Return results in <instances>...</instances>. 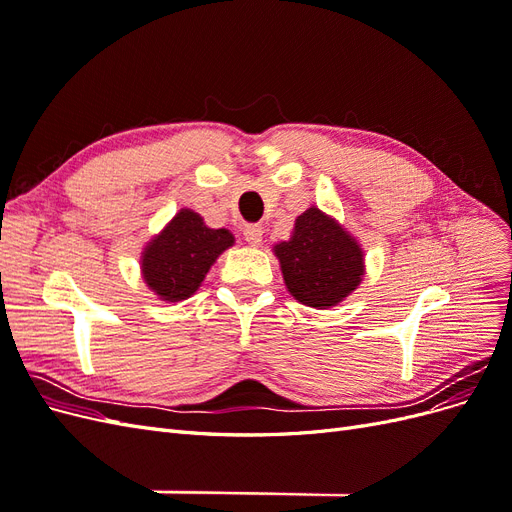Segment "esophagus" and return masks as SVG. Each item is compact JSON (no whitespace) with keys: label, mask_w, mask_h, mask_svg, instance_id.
<instances>
[{"label":"esophagus","mask_w":512,"mask_h":512,"mask_svg":"<svg viewBox=\"0 0 512 512\" xmlns=\"http://www.w3.org/2000/svg\"><path fill=\"white\" fill-rule=\"evenodd\" d=\"M243 239L250 245H260L262 241V226L260 224H247L243 228Z\"/></svg>","instance_id":"esophagus-1"}]
</instances>
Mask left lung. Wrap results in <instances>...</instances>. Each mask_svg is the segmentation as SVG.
Instances as JSON below:
<instances>
[{"label":"left lung","instance_id":"8db88e82","mask_svg":"<svg viewBox=\"0 0 512 512\" xmlns=\"http://www.w3.org/2000/svg\"><path fill=\"white\" fill-rule=\"evenodd\" d=\"M284 282L297 301L327 309L361 284L363 252L348 232L312 207L294 222L290 241L275 245Z\"/></svg>","mask_w":512,"mask_h":512}]
</instances>
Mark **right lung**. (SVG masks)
Here are the masks:
<instances>
[{"label": "right lung", "instance_id": "1", "mask_svg": "<svg viewBox=\"0 0 512 512\" xmlns=\"http://www.w3.org/2000/svg\"><path fill=\"white\" fill-rule=\"evenodd\" d=\"M235 237L224 228H207L198 213L183 209L143 254L147 286L164 301L192 297L207 271Z\"/></svg>", "mask_w": 512, "mask_h": 512}]
</instances>
